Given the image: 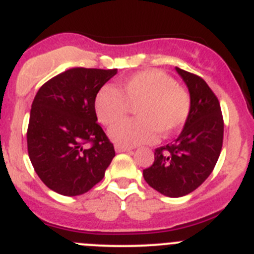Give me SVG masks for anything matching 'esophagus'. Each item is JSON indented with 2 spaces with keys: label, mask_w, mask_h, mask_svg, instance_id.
Returning <instances> with one entry per match:
<instances>
[{
  "label": "esophagus",
  "mask_w": 254,
  "mask_h": 254,
  "mask_svg": "<svg viewBox=\"0 0 254 254\" xmlns=\"http://www.w3.org/2000/svg\"><path fill=\"white\" fill-rule=\"evenodd\" d=\"M117 152H125V151H131V147H127V146H122V145H116L114 146Z\"/></svg>",
  "instance_id": "obj_1"
}]
</instances>
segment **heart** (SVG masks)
Masks as SVG:
<instances>
[{
	"label": "heart",
	"mask_w": 254,
	"mask_h": 254,
	"mask_svg": "<svg viewBox=\"0 0 254 254\" xmlns=\"http://www.w3.org/2000/svg\"><path fill=\"white\" fill-rule=\"evenodd\" d=\"M120 89L103 86L96 94L95 112L100 123H120L131 107L137 118L125 121L111 129L112 140L122 146L149 142L156 131L168 136L185 125L190 112V96L174 78L158 69H146L123 78Z\"/></svg>",
	"instance_id": "heart-1"
}]
</instances>
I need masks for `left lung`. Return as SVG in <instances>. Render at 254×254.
<instances>
[{"instance_id": "1", "label": "left lung", "mask_w": 254, "mask_h": 254, "mask_svg": "<svg viewBox=\"0 0 254 254\" xmlns=\"http://www.w3.org/2000/svg\"><path fill=\"white\" fill-rule=\"evenodd\" d=\"M190 96L185 128L174 142L155 150L151 167L143 169L147 185L168 197L193 192L208 178L223 147L224 120L214 91L202 77L176 67Z\"/></svg>"}]
</instances>
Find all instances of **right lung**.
Masks as SVG:
<instances>
[{"label":"right lung","mask_w":254,"mask_h":254,"mask_svg":"<svg viewBox=\"0 0 254 254\" xmlns=\"http://www.w3.org/2000/svg\"><path fill=\"white\" fill-rule=\"evenodd\" d=\"M116 73L117 68L76 67L38 90L26 140L31 164L49 190L78 196L104 178L116 151L96 122L95 98Z\"/></svg>","instance_id":"add662e5"}]
</instances>
